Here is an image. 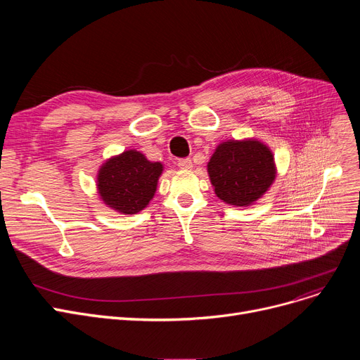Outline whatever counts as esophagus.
Here are the masks:
<instances>
[{"mask_svg": "<svg viewBox=\"0 0 360 360\" xmlns=\"http://www.w3.org/2000/svg\"><path fill=\"white\" fill-rule=\"evenodd\" d=\"M178 166L184 170H190V169H193V160L191 159H181V160H178Z\"/></svg>", "mask_w": 360, "mask_h": 360, "instance_id": "esophagus-1", "label": "esophagus"}]
</instances>
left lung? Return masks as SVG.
<instances>
[{"mask_svg": "<svg viewBox=\"0 0 360 360\" xmlns=\"http://www.w3.org/2000/svg\"><path fill=\"white\" fill-rule=\"evenodd\" d=\"M214 194L226 204L250 207L276 181L271 148L258 139L221 141L207 163Z\"/></svg>", "mask_w": 360, "mask_h": 360, "instance_id": "left-lung-1", "label": "left lung"}]
</instances>
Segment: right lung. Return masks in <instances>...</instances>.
Returning a JSON list of instances; mask_svg holds the SVG:
<instances>
[{"mask_svg": "<svg viewBox=\"0 0 360 360\" xmlns=\"http://www.w3.org/2000/svg\"><path fill=\"white\" fill-rule=\"evenodd\" d=\"M163 172L160 162H150L141 151L129 148L102 163L96 175L103 204L121 214H137L153 200Z\"/></svg>", "mask_w": 360, "mask_h": 360, "instance_id": "1", "label": "right lung"}]
</instances>
